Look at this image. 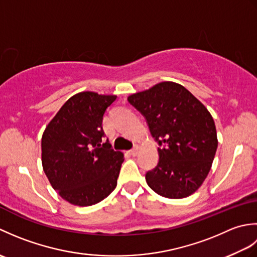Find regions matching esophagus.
<instances>
[{
    "instance_id": "1",
    "label": "esophagus",
    "mask_w": 257,
    "mask_h": 257,
    "mask_svg": "<svg viewBox=\"0 0 257 257\" xmlns=\"http://www.w3.org/2000/svg\"><path fill=\"white\" fill-rule=\"evenodd\" d=\"M138 152H139V147L138 146H135L134 148L130 150V155H132V156H137Z\"/></svg>"
}]
</instances>
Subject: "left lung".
<instances>
[{
	"mask_svg": "<svg viewBox=\"0 0 257 257\" xmlns=\"http://www.w3.org/2000/svg\"><path fill=\"white\" fill-rule=\"evenodd\" d=\"M145 117L152 137L159 145V162L146 173V181L159 195L182 199L203 183L214 159L216 129L207 109L172 81L128 97Z\"/></svg>",
	"mask_w": 257,
	"mask_h": 257,
	"instance_id": "left-lung-1",
	"label": "left lung"
}]
</instances>
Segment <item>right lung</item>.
<instances>
[{"label": "right lung", "mask_w": 257, "mask_h": 257, "mask_svg": "<svg viewBox=\"0 0 257 257\" xmlns=\"http://www.w3.org/2000/svg\"><path fill=\"white\" fill-rule=\"evenodd\" d=\"M116 96L92 91L64 103L42 137V163L54 190L69 203L89 206L117 187L123 155L105 138L102 119Z\"/></svg>", "instance_id": "add662e5"}]
</instances>
